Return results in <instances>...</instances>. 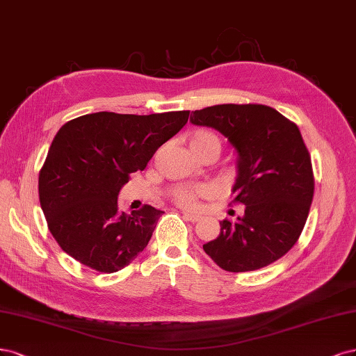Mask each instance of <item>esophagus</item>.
<instances>
[{
	"mask_svg": "<svg viewBox=\"0 0 356 356\" xmlns=\"http://www.w3.org/2000/svg\"><path fill=\"white\" fill-rule=\"evenodd\" d=\"M183 217H185V219H186L188 222H192V223H197V222L201 220V216L192 214V213H185V214H183Z\"/></svg>",
	"mask_w": 356,
	"mask_h": 356,
	"instance_id": "obj_1",
	"label": "esophagus"
}]
</instances>
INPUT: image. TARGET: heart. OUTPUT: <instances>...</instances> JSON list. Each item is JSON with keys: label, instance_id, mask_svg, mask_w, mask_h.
Wrapping results in <instances>:
<instances>
[{"label": "heart", "instance_id": "b5f03b06", "mask_svg": "<svg viewBox=\"0 0 356 356\" xmlns=\"http://www.w3.org/2000/svg\"><path fill=\"white\" fill-rule=\"evenodd\" d=\"M189 145L195 155H200L205 151H216L217 154H220V149H222V142L219 139V136L209 130L195 131L191 136ZM209 195H210V191L205 186H180L176 189L173 200L183 209L195 210L200 207V201L207 198Z\"/></svg>", "mask_w": 356, "mask_h": 356}]
</instances>
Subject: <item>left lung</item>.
<instances>
[{"instance_id": "1", "label": "left lung", "mask_w": 356, "mask_h": 356, "mask_svg": "<svg viewBox=\"0 0 356 356\" xmlns=\"http://www.w3.org/2000/svg\"><path fill=\"white\" fill-rule=\"evenodd\" d=\"M195 125L222 133L238 154L232 202L245 205L235 222L202 248L227 272H248L281 259L299 239L315 180L299 127L270 106L216 105L195 111Z\"/></svg>"}]
</instances>
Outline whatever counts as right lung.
Listing matches in <instances>:
<instances>
[{"instance_id":"right-lung-1","label":"right lung","mask_w":356,"mask_h":356,"mask_svg":"<svg viewBox=\"0 0 356 356\" xmlns=\"http://www.w3.org/2000/svg\"><path fill=\"white\" fill-rule=\"evenodd\" d=\"M189 111L130 115L96 112L57 131L40 170L38 193L51 235L83 265L118 272L142 253L164 211L127 214L120 189L188 122Z\"/></svg>"}]
</instances>
